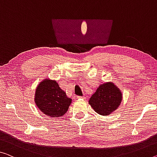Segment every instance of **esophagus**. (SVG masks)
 <instances>
[{
    "mask_svg": "<svg viewBox=\"0 0 157 157\" xmlns=\"http://www.w3.org/2000/svg\"><path fill=\"white\" fill-rule=\"evenodd\" d=\"M77 98L78 99H85L84 96H77Z\"/></svg>",
    "mask_w": 157,
    "mask_h": 157,
    "instance_id": "34e87169",
    "label": "esophagus"
}]
</instances>
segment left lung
<instances>
[{"mask_svg": "<svg viewBox=\"0 0 157 157\" xmlns=\"http://www.w3.org/2000/svg\"><path fill=\"white\" fill-rule=\"evenodd\" d=\"M122 99L121 91L110 81L99 86L89 99L88 103L95 112L106 117L119 108Z\"/></svg>", "mask_w": 157, "mask_h": 157, "instance_id": "8db88e82", "label": "left lung"}]
</instances>
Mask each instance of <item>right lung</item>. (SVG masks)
Wrapping results in <instances>:
<instances>
[{"label":"right lung","instance_id":"right-lung-1","mask_svg":"<svg viewBox=\"0 0 157 157\" xmlns=\"http://www.w3.org/2000/svg\"><path fill=\"white\" fill-rule=\"evenodd\" d=\"M72 100L59 88L55 80L45 78L36 87L34 95L36 106L40 112L51 118L66 114Z\"/></svg>","mask_w":157,"mask_h":157}]
</instances>
